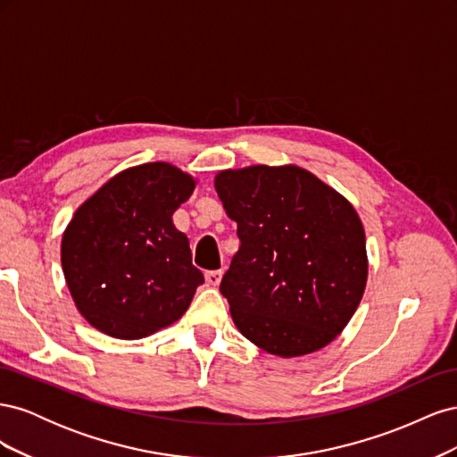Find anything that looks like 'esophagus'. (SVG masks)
Here are the masks:
<instances>
[{
	"instance_id": "1",
	"label": "esophagus",
	"mask_w": 457,
	"mask_h": 457,
	"mask_svg": "<svg viewBox=\"0 0 457 457\" xmlns=\"http://www.w3.org/2000/svg\"><path fill=\"white\" fill-rule=\"evenodd\" d=\"M220 278H223V269H219V270H207L205 272V282L210 284V286H219V282H220Z\"/></svg>"
}]
</instances>
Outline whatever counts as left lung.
<instances>
[{
	"mask_svg": "<svg viewBox=\"0 0 457 457\" xmlns=\"http://www.w3.org/2000/svg\"><path fill=\"white\" fill-rule=\"evenodd\" d=\"M240 247L220 280L242 336L276 356L326 347L349 324L368 278L354 207L297 165L215 177Z\"/></svg>",
	"mask_w": 457,
	"mask_h": 457,
	"instance_id": "8db88e82",
	"label": "left lung"
}]
</instances>
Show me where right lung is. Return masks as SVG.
Instances as JSON below:
<instances>
[{"label":"right lung","mask_w":457,"mask_h":457,"mask_svg":"<svg viewBox=\"0 0 457 457\" xmlns=\"http://www.w3.org/2000/svg\"><path fill=\"white\" fill-rule=\"evenodd\" d=\"M195 185L170 163H143L78 207L62 234L61 261L76 307L93 328L141 339L185 314L204 274L171 215Z\"/></svg>","instance_id":"1"}]
</instances>
